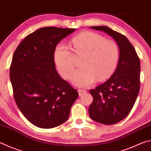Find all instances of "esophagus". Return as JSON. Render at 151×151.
Here are the masks:
<instances>
[{"label": "esophagus", "mask_w": 151, "mask_h": 151, "mask_svg": "<svg viewBox=\"0 0 151 151\" xmlns=\"http://www.w3.org/2000/svg\"><path fill=\"white\" fill-rule=\"evenodd\" d=\"M78 94H79V96H80L82 95L86 94V93L87 92L86 90H84V89H78Z\"/></svg>", "instance_id": "1"}]
</instances>
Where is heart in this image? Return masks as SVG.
Here are the masks:
<instances>
[{
	"mask_svg": "<svg viewBox=\"0 0 151 151\" xmlns=\"http://www.w3.org/2000/svg\"><path fill=\"white\" fill-rule=\"evenodd\" d=\"M74 51L84 55L79 69L74 71L69 80L74 85L88 86L96 81H104L116 70L119 59V48L113 40H106L102 35L85 32L72 39ZM53 59L59 72L67 78L73 70V53L69 45L60 42L54 49Z\"/></svg>",
	"mask_w": 151,
	"mask_h": 151,
	"instance_id": "b5f03b06",
	"label": "heart"
}]
</instances>
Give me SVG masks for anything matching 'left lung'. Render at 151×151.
Instances as JSON below:
<instances>
[{"mask_svg":"<svg viewBox=\"0 0 151 151\" xmlns=\"http://www.w3.org/2000/svg\"><path fill=\"white\" fill-rule=\"evenodd\" d=\"M115 40L119 48L116 69L108 81L90 90L93 97L90 118L104 125L121 122L130 113L140 89L141 65L135 48L124 35L107 26H91Z\"/></svg>","mask_w":151,"mask_h":151,"instance_id":"left-lung-1","label":"left lung"}]
</instances>
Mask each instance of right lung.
Masks as SVG:
<instances>
[{
    "label": "right lung",
    "mask_w": 151,
    "mask_h": 151,
    "mask_svg": "<svg viewBox=\"0 0 151 151\" xmlns=\"http://www.w3.org/2000/svg\"><path fill=\"white\" fill-rule=\"evenodd\" d=\"M75 29L45 27L24 38L14 53L10 78L18 108L36 127L63 124L78 97L77 90L59 75L53 52Z\"/></svg>",
    "instance_id": "add662e5"
}]
</instances>
